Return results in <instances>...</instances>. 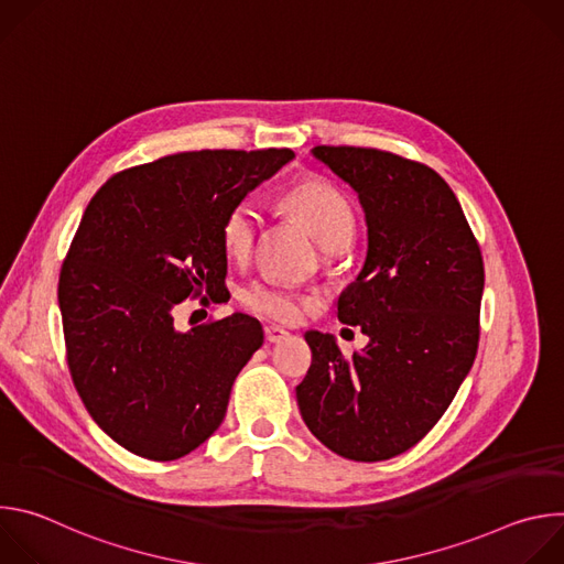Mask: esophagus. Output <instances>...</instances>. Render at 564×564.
Segmentation results:
<instances>
[{
	"label": "esophagus",
	"instance_id": "34e87169",
	"mask_svg": "<svg viewBox=\"0 0 564 564\" xmlns=\"http://www.w3.org/2000/svg\"><path fill=\"white\" fill-rule=\"evenodd\" d=\"M290 333L279 328V326H265V341L268 344H281L283 339H288Z\"/></svg>",
	"mask_w": 564,
	"mask_h": 564
}]
</instances>
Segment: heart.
<instances>
[{
    "label": "heart",
    "mask_w": 564,
    "mask_h": 564,
    "mask_svg": "<svg viewBox=\"0 0 564 564\" xmlns=\"http://www.w3.org/2000/svg\"><path fill=\"white\" fill-rule=\"evenodd\" d=\"M279 207L299 218L326 250H341L350 243L355 234V209L350 200L333 183L318 176H303L285 187L279 196ZM261 218L250 200H240L227 209L220 223L223 248L231 259H248L257 236ZM240 303L250 312L272 321H296L312 303L307 296L270 283L254 281L240 292Z\"/></svg>",
    "instance_id": "heart-1"
}]
</instances>
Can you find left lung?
Returning a JSON list of instances; mask_svg holds the SVG:
<instances>
[{"label": "left lung", "mask_w": 564, "mask_h": 564, "mask_svg": "<svg viewBox=\"0 0 564 564\" xmlns=\"http://www.w3.org/2000/svg\"><path fill=\"white\" fill-rule=\"evenodd\" d=\"M312 155L366 212V263L337 310L370 341L348 359L333 335L305 333L312 366L296 386L299 411L337 455L381 462L426 437L468 375L485 263L453 189L431 167L370 147L318 144Z\"/></svg>", "instance_id": "1"}]
</instances>
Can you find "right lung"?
I'll use <instances>...</instances> for the list:
<instances>
[{"mask_svg": "<svg viewBox=\"0 0 564 564\" xmlns=\"http://www.w3.org/2000/svg\"><path fill=\"white\" fill-rule=\"evenodd\" d=\"M292 158V149L174 153L113 174L87 205L57 301L75 390L122 448L170 462L220 426L263 328L236 312L183 333L174 312L225 288L223 216Z\"/></svg>", "mask_w": 564, "mask_h": 564, "instance_id": "1", "label": "right lung"}]
</instances>
